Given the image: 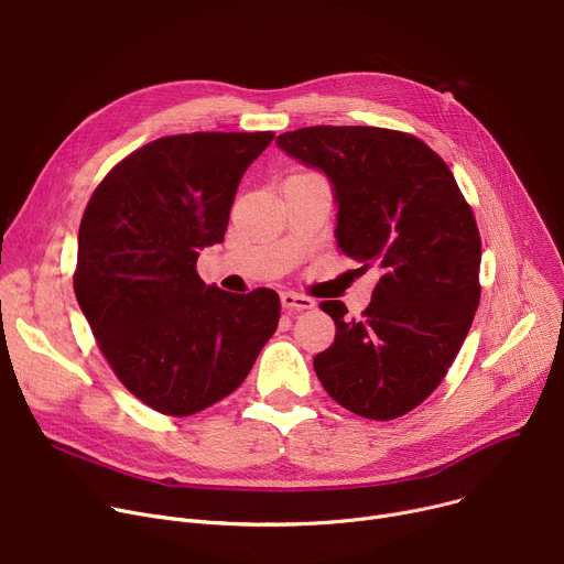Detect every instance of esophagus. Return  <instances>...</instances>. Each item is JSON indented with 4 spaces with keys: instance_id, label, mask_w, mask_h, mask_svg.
Instances as JSON below:
<instances>
[{
    "instance_id": "34e87169",
    "label": "esophagus",
    "mask_w": 564,
    "mask_h": 564,
    "mask_svg": "<svg viewBox=\"0 0 564 564\" xmlns=\"http://www.w3.org/2000/svg\"><path fill=\"white\" fill-rule=\"evenodd\" d=\"M281 306L285 311H311L315 306V302L311 296L296 294V292H281Z\"/></svg>"
}]
</instances>
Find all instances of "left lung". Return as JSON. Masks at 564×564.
Segmentation results:
<instances>
[{
  "label": "left lung",
  "instance_id": "obj_1",
  "mask_svg": "<svg viewBox=\"0 0 564 564\" xmlns=\"http://www.w3.org/2000/svg\"><path fill=\"white\" fill-rule=\"evenodd\" d=\"M276 144L328 178L337 247L379 274L360 319L343 302L319 304L335 343L313 360L317 379L360 417H401L440 386L478 308L471 208L446 163L401 131L308 127Z\"/></svg>",
  "mask_w": 564,
  "mask_h": 564
}]
</instances>
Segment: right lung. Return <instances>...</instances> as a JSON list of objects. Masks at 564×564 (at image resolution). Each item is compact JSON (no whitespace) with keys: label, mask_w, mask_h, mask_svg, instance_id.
Instances as JSON below:
<instances>
[{"label":"right lung","mask_w":564,"mask_h":564,"mask_svg":"<svg viewBox=\"0 0 564 564\" xmlns=\"http://www.w3.org/2000/svg\"><path fill=\"white\" fill-rule=\"evenodd\" d=\"M272 138L154 140L106 174L84 213L74 294L118 379L163 415H195L231 394L279 326L274 290L234 294L197 274Z\"/></svg>","instance_id":"add662e5"}]
</instances>
